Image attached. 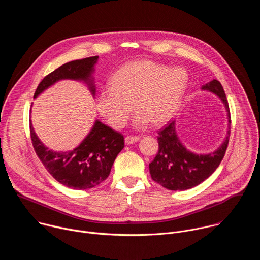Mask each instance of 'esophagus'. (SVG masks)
I'll list each match as a JSON object with an SVG mask.
<instances>
[{
  "label": "esophagus",
  "instance_id": "esophagus-1",
  "mask_svg": "<svg viewBox=\"0 0 260 260\" xmlns=\"http://www.w3.org/2000/svg\"><path fill=\"white\" fill-rule=\"evenodd\" d=\"M139 140H140V137H137V136H127V137H125L124 142H125L126 145H132V144L138 142Z\"/></svg>",
  "mask_w": 260,
  "mask_h": 260
}]
</instances>
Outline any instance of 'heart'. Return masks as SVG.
Masks as SVG:
<instances>
[{
    "label": "heart",
    "mask_w": 260,
    "mask_h": 260,
    "mask_svg": "<svg viewBox=\"0 0 260 260\" xmlns=\"http://www.w3.org/2000/svg\"><path fill=\"white\" fill-rule=\"evenodd\" d=\"M110 87L95 98L99 113L115 128L125 125L134 108L139 111L133 120L136 128L150 121L167 123L176 114L188 85V74L183 68L135 60L119 68L110 78ZM134 107H132V104Z\"/></svg>",
    "instance_id": "b5f03b06"
}]
</instances>
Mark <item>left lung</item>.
I'll use <instances>...</instances> for the list:
<instances>
[{
	"instance_id": "left-lung-1",
	"label": "left lung",
	"mask_w": 260,
	"mask_h": 260,
	"mask_svg": "<svg viewBox=\"0 0 260 260\" xmlns=\"http://www.w3.org/2000/svg\"><path fill=\"white\" fill-rule=\"evenodd\" d=\"M217 95L223 103L228 116V133L224 141L211 153L198 154L183 145L176 132L175 121L158 133V152L151 164L149 171L151 178L169 190L190 189L209 178L219 167L224 157L231 135V113L229 102L221 83L213 79L202 86Z\"/></svg>"
}]
</instances>
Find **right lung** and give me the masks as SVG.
<instances>
[{
  "label": "right lung",
  "instance_id": "right-lung-1",
  "mask_svg": "<svg viewBox=\"0 0 260 260\" xmlns=\"http://www.w3.org/2000/svg\"><path fill=\"white\" fill-rule=\"evenodd\" d=\"M99 56L67 62L50 74L37 87L34 99L60 80L84 82L91 94H95L94 66ZM30 138L34 149L50 175L60 184L72 188L84 190L98 186L104 182L118 153L123 149V136L100 120H95L88 135L73 150L53 151L46 147L36 135L29 120Z\"/></svg>",
  "mask_w": 260,
  "mask_h": 260
}]
</instances>
